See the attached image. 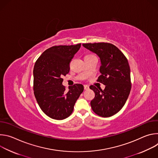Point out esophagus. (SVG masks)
<instances>
[{
	"mask_svg": "<svg viewBox=\"0 0 158 158\" xmlns=\"http://www.w3.org/2000/svg\"><path fill=\"white\" fill-rule=\"evenodd\" d=\"M84 88L85 90H88V89H89V85H84Z\"/></svg>",
	"mask_w": 158,
	"mask_h": 158,
	"instance_id": "34e87169",
	"label": "esophagus"
}]
</instances>
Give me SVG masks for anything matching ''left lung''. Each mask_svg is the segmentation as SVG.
Returning a JSON list of instances; mask_svg holds the SVG:
<instances>
[{
	"mask_svg": "<svg viewBox=\"0 0 158 158\" xmlns=\"http://www.w3.org/2000/svg\"><path fill=\"white\" fill-rule=\"evenodd\" d=\"M82 46L99 57L101 75L98 81L106 85L104 90L93 85L89 87L95 93L91 107L99 116H113L123 108L131 91V70L127 59L117 47L109 43H88Z\"/></svg>",
	"mask_w": 158,
	"mask_h": 158,
	"instance_id": "left-lung-1",
	"label": "left lung"
}]
</instances>
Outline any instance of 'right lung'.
Segmentation results:
<instances>
[{
    "mask_svg": "<svg viewBox=\"0 0 158 158\" xmlns=\"http://www.w3.org/2000/svg\"><path fill=\"white\" fill-rule=\"evenodd\" d=\"M81 44L53 46L45 51L34 65V91L42 110L49 118L62 120L73 111L84 86L76 84L65 91L62 76L69 72V63Z\"/></svg>",
    "mask_w": 158,
    "mask_h": 158,
    "instance_id": "1",
    "label": "right lung"
}]
</instances>
